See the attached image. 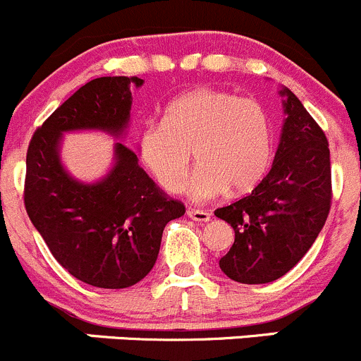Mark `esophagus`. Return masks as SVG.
<instances>
[{
	"label": "esophagus",
	"instance_id": "esophagus-1",
	"mask_svg": "<svg viewBox=\"0 0 361 361\" xmlns=\"http://www.w3.org/2000/svg\"><path fill=\"white\" fill-rule=\"evenodd\" d=\"M188 216L191 217V219L198 221V223H209V221H210V212H207V210L189 209L188 210Z\"/></svg>",
	"mask_w": 361,
	"mask_h": 361
}]
</instances>
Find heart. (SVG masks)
I'll return each instance as SVG.
<instances>
[{
	"instance_id": "heart-1",
	"label": "heart",
	"mask_w": 361,
	"mask_h": 361,
	"mask_svg": "<svg viewBox=\"0 0 361 361\" xmlns=\"http://www.w3.org/2000/svg\"><path fill=\"white\" fill-rule=\"evenodd\" d=\"M189 184L196 202H209L228 188L247 191L269 170L274 152L272 121L255 98L200 87L173 99L163 123H149L138 137V154L158 184L180 192Z\"/></svg>"
}]
</instances>
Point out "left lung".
<instances>
[{
	"label": "left lung",
	"instance_id": "8db88e82",
	"mask_svg": "<svg viewBox=\"0 0 361 361\" xmlns=\"http://www.w3.org/2000/svg\"><path fill=\"white\" fill-rule=\"evenodd\" d=\"M281 94L288 117L272 169L249 195L214 212L235 230L219 267L242 284L272 283L290 272L314 244L331 207L326 135L290 89Z\"/></svg>",
	"mask_w": 361,
	"mask_h": 361
}]
</instances>
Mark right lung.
<instances>
[{
	"mask_svg": "<svg viewBox=\"0 0 361 361\" xmlns=\"http://www.w3.org/2000/svg\"><path fill=\"white\" fill-rule=\"evenodd\" d=\"M138 77H99L82 85L37 128L27 147L24 207L59 265L85 284L106 290L144 279L158 258L166 223L185 207L156 188L130 147L117 144V163L96 184H82L63 170V131L121 133L130 119V85Z\"/></svg>",
	"mask_w": 361,
	"mask_h": 361,
	"instance_id": "add662e5",
	"label": "right lung"
}]
</instances>
